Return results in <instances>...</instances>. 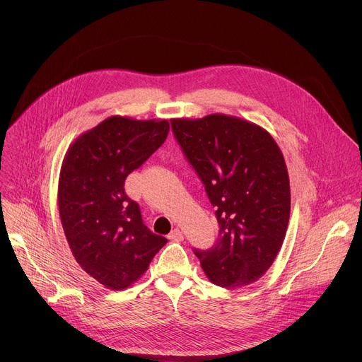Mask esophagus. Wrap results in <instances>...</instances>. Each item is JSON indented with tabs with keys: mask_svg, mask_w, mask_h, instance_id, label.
<instances>
[{
	"mask_svg": "<svg viewBox=\"0 0 362 362\" xmlns=\"http://www.w3.org/2000/svg\"><path fill=\"white\" fill-rule=\"evenodd\" d=\"M169 238L173 239V240H182V239H183V232H182L179 228H175V229L169 233Z\"/></svg>",
	"mask_w": 362,
	"mask_h": 362,
	"instance_id": "34e87169",
	"label": "esophagus"
}]
</instances>
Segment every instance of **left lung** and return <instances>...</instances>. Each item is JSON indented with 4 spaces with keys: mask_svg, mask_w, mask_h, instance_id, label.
Masks as SVG:
<instances>
[{
    "mask_svg": "<svg viewBox=\"0 0 362 362\" xmlns=\"http://www.w3.org/2000/svg\"><path fill=\"white\" fill-rule=\"evenodd\" d=\"M170 122L216 208L218 243L194 250L203 272L228 289L256 282L274 264L289 223V176L279 146L264 127L235 116Z\"/></svg>",
    "mask_w": 362,
    "mask_h": 362,
    "instance_id": "left-lung-1",
    "label": "left lung"
}]
</instances>
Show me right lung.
I'll return each instance as SVG.
<instances>
[{"label":"right lung","instance_id":"obj_1","mask_svg":"<svg viewBox=\"0 0 362 362\" xmlns=\"http://www.w3.org/2000/svg\"><path fill=\"white\" fill-rule=\"evenodd\" d=\"M168 120L112 116L69 147L59 179V211L77 264L109 289H124L168 242L143 223L124 193L126 177L166 140Z\"/></svg>","mask_w":362,"mask_h":362}]
</instances>
